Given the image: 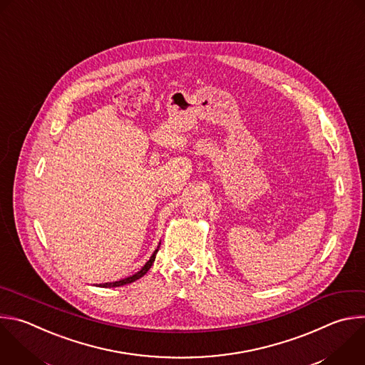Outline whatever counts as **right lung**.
Instances as JSON below:
<instances>
[{
	"instance_id": "right-lung-1",
	"label": "right lung",
	"mask_w": 365,
	"mask_h": 365,
	"mask_svg": "<svg viewBox=\"0 0 365 365\" xmlns=\"http://www.w3.org/2000/svg\"><path fill=\"white\" fill-rule=\"evenodd\" d=\"M159 248H160V242H159L158 248L155 250V252L152 254L150 259L142 267V269H140L139 272H136V274H133V275H130V277H128V278H125V279L114 281V282H104V284H98V285H96V287H100V288H115V287H123V285H126V284H132V282L138 281L139 278H142V277L152 268V265H153V262H155V259H156V254H158Z\"/></svg>"
}]
</instances>
